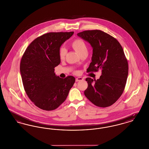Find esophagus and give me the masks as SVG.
<instances>
[{
	"label": "esophagus",
	"mask_w": 149,
	"mask_h": 149,
	"mask_svg": "<svg viewBox=\"0 0 149 149\" xmlns=\"http://www.w3.org/2000/svg\"><path fill=\"white\" fill-rule=\"evenodd\" d=\"M83 80V78H81V77H78V78H76L75 81H76L77 82H78V81H81V80Z\"/></svg>",
	"instance_id": "obj_1"
}]
</instances>
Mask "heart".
Wrapping results in <instances>:
<instances>
[{"label": "heart", "instance_id": "b5f03b06", "mask_svg": "<svg viewBox=\"0 0 149 149\" xmlns=\"http://www.w3.org/2000/svg\"><path fill=\"white\" fill-rule=\"evenodd\" d=\"M71 47L72 49L75 50L78 54L80 55V54L87 52V47L85 45V42L80 39H77L74 40L71 43ZM66 54V50L64 48L61 47L59 51V56L61 59H63L65 57V56Z\"/></svg>", "mask_w": 149, "mask_h": 149}]
</instances>
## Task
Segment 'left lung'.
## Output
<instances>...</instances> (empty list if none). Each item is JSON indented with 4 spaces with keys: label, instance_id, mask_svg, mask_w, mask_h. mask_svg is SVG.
<instances>
[{
    "label": "left lung",
    "instance_id": "8db88e82",
    "mask_svg": "<svg viewBox=\"0 0 149 149\" xmlns=\"http://www.w3.org/2000/svg\"><path fill=\"white\" fill-rule=\"evenodd\" d=\"M77 35L92 47V62L86 72L102 70L96 80L86 78L85 97L97 106H110L120 97L126 84L128 65L123 50L116 38L100 30L84 31Z\"/></svg>",
    "mask_w": 149,
    "mask_h": 149
}]
</instances>
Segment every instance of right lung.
Instances as JSON below:
<instances>
[{"label": "right lung", "mask_w": 149, "mask_h": 149, "mask_svg": "<svg viewBox=\"0 0 149 149\" xmlns=\"http://www.w3.org/2000/svg\"><path fill=\"white\" fill-rule=\"evenodd\" d=\"M74 32H50L36 38L22 57L20 72L27 95L36 106L45 111L56 109L66 100L74 85L72 76L55 75L61 60L59 51Z\"/></svg>", "instance_id": "1"}]
</instances>
